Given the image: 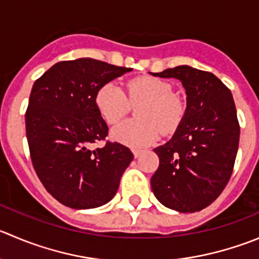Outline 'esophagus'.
I'll return each instance as SVG.
<instances>
[{"label":"esophagus","instance_id":"34e87169","mask_svg":"<svg viewBox=\"0 0 259 259\" xmlns=\"http://www.w3.org/2000/svg\"><path fill=\"white\" fill-rule=\"evenodd\" d=\"M142 153H143V150H140V149H133V154H134L135 158L140 157V155H142Z\"/></svg>","mask_w":259,"mask_h":259}]
</instances>
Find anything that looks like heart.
Masks as SVG:
<instances>
[{"instance_id":"b5f03b06","label":"heart","mask_w":259,"mask_h":259,"mask_svg":"<svg viewBox=\"0 0 259 259\" xmlns=\"http://www.w3.org/2000/svg\"><path fill=\"white\" fill-rule=\"evenodd\" d=\"M95 104L102 119L109 124L119 122L130 105L137 107L139 120H127L112 129V139L129 147H145L163 134H172L180 126L185 106L172 94V86L154 77H137L126 83V95L112 82L97 90Z\"/></svg>"}]
</instances>
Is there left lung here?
<instances>
[{
	"mask_svg": "<svg viewBox=\"0 0 259 259\" xmlns=\"http://www.w3.org/2000/svg\"><path fill=\"white\" fill-rule=\"evenodd\" d=\"M154 76L180 79L187 107L172 139L154 149L153 193L176 211H200L218 199L234 168L240 126L232 92L215 74L188 66Z\"/></svg>",
	"mask_w": 259,
	"mask_h": 259,
	"instance_id": "1",
	"label": "left lung"
}]
</instances>
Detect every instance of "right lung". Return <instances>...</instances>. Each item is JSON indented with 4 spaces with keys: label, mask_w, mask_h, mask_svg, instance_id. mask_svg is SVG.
<instances>
[{
    "label": "right lung",
    "mask_w": 259,
    "mask_h": 259,
    "mask_svg": "<svg viewBox=\"0 0 259 259\" xmlns=\"http://www.w3.org/2000/svg\"><path fill=\"white\" fill-rule=\"evenodd\" d=\"M132 68L79 58L64 60L35 81L25 122L30 157L45 190L72 209H92L115 196L132 150L106 139L109 127L95 104L102 84Z\"/></svg>",
    "instance_id": "right-lung-1"
}]
</instances>
